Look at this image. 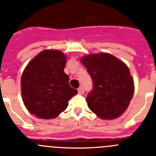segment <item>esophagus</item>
I'll return each mask as SVG.
<instances>
[{"label":"esophagus","mask_w":156,"mask_h":156,"mask_svg":"<svg viewBox=\"0 0 156 156\" xmlns=\"http://www.w3.org/2000/svg\"><path fill=\"white\" fill-rule=\"evenodd\" d=\"M78 93H79L80 94H83L84 93V89H83V87H80L78 88Z\"/></svg>","instance_id":"1"}]
</instances>
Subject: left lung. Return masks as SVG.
Wrapping results in <instances>:
<instances>
[{"instance_id":"obj_1","label":"left lung","mask_w":156,"mask_h":156,"mask_svg":"<svg viewBox=\"0 0 156 156\" xmlns=\"http://www.w3.org/2000/svg\"><path fill=\"white\" fill-rule=\"evenodd\" d=\"M93 82L86 101L101 119H112L122 115L129 106L134 85L127 66L106 53L87 55L81 58Z\"/></svg>"}]
</instances>
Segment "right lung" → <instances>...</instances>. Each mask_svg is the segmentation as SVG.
Masks as SVG:
<instances>
[{
	"label": "right lung",
	"instance_id": "add662e5",
	"mask_svg": "<svg viewBox=\"0 0 156 156\" xmlns=\"http://www.w3.org/2000/svg\"><path fill=\"white\" fill-rule=\"evenodd\" d=\"M66 58L62 52L45 50L27 65L21 79L22 96L31 114L41 119H54L62 112L77 94L69 86L64 72Z\"/></svg>",
	"mask_w": 156,
	"mask_h": 156
}]
</instances>
